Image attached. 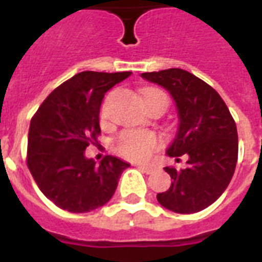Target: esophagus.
<instances>
[{
    "label": "esophagus",
    "mask_w": 262,
    "mask_h": 262,
    "mask_svg": "<svg viewBox=\"0 0 262 262\" xmlns=\"http://www.w3.org/2000/svg\"><path fill=\"white\" fill-rule=\"evenodd\" d=\"M137 167L144 171L145 174H152V172H155V167H152V166H145V164H137Z\"/></svg>",
    "instance_id": "obj_1"
}]
</instances>
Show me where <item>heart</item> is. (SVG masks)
<instances>
[{
	"label": "heart",
	"instance_id": "heart-1",
	"mask_svg": "<svg viewBox=\"0 0 262 262\" xmlns=\"http://www.w3.org/2000/svg\"><path fill=\"white\" fill-rule=\"evenodd\" d=\"M164 95L158 90H149L145 92V99L151 98L152 95ZM164 98H168L164 95ZM106 113V107H103V114ZM162 145V141L154 132L135 130L126 129L121 132L114 141V147L119 155L130 160H147Z\"/></svg>",
	"mask_w": 262,
	"mask_h": 262
}]
</instances>
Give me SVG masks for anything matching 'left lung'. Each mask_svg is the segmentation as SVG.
<instances>
[{
	"mask_svg": "<svg viewBox=\"0 0 262 262\" xmlns=\"http://www.w3.org/2000/svg\"><path fill=\"white\" fill-rule=\"evenodd\" d=\"M141 76L166 88L174 98L179 127L167 155L187 159L185 170L164 167L172 179L171 186L156 199L177 213L203 211L223 194L235 171V121L220 95L187 71L171 68Z\"/></svg>",
	"mask_w": 262,
	"mask_h": 262,
	"instance_id": "1",
	"label": "left lung"
}]
</instances>
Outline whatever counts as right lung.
Wrapping results in <instances>:
<instances>
[{"label": "right lung", "instance_id": "1", "mask_svg": "<svg viewBox=\"0 0 262 262\" xmlns=\"http://www.w3.org/2000/svg\"><path fill=\"white\" fill-rule=\"evenodd\" d=\"M130 75L77 73L55 88L31 118L27 166L40 191L61 209L84 213L104 205L129 167L111 155L96 164L84 151L90 144H98L104 94Z\"/></svg>", "mask_w": 262, "mask_h": 262}]
</instances>
